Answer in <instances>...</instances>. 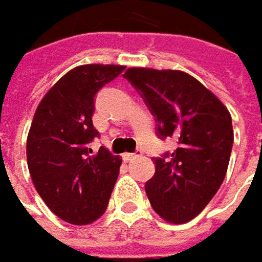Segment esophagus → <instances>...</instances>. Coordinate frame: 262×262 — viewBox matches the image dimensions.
Wrapping results in <instances>:
<instances>
[{"instance_id":"obj_1","label":"esophagus","mask_w":262,"mask_h":262,"mask_svg":"<svg viewBox=\"0 0 262 262\" xmlns=\"http://www.w3.org/2000/svg\"><path fill=\"white\" fill-rule=\"evenodd\" d=\"M138 156H141V151H138V153H124L123 157H124V160H133V159H136Z\"/></svg>"}]
</instances>
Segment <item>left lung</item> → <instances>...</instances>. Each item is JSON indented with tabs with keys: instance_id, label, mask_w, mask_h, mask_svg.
<instances>
[{
	"instance_id": "left-lung-1",
	"label": "left lung",
	"mask_w": 262,
	"mask_h": 262,
	"mask_svg": "<svg viewBox=\"0 0 262 262\" xmlns=\"http://www.w3.org/2000/svg\"><path fill=\"white\" fill-rule=\"evenodd\" d=\"M124 78L153 112L159 136L179 139L171 156L155 159L156 172L145 183V193L163 221L189 222L225 180L234 142L231 114L214 93L186 72L130 67Z\"/></svg>"
}]
</instances>
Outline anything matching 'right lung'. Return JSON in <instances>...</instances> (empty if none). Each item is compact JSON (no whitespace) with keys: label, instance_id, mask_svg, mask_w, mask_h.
Instances as JSON below:
<instances>
[{"label":"right lung","instance_id":"right-lung-1","mask_svg":"<svg viewBox=\"0 0 262 262\" xmlns=\"http://www.w3.org/2000/svg\"><path fill=\"white\" fill-rule=\"evenodd\" d=\"M124 70L83 64L67 72L40 100L27 138L34 187L49 210L72 225H88L106 210L121 157L105 147L93 153L94 96Z\"/></svg>","mask_w":262,"mask_h":262}]
</instances>
